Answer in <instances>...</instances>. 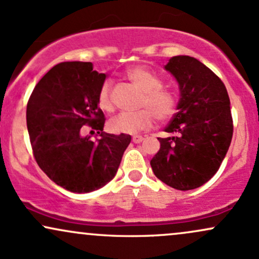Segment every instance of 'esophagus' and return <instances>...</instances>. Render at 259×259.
Wrapping results in <instances>:
<instances>
[{"instance_id": "esophagus-1", "label": "esophagus", "mask_w": 259, "mask_h": 259, "mask_svg": "<svg viewBox=\"0 0 259 259\" xmlns=\"http://www.w3.org/2000/svg\"><path fill=\"white\" fill-rule=\"evenodd\" d=\"M142 141H144V138H142V136H134L133 138L134 144H140V142Z\"/></svg>"}]
</instances>
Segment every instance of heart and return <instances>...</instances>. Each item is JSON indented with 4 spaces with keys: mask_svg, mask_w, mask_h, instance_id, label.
I'll use <instances>...</instances> for the list:
<instances>
[{
    "mask_svg": "<svg viewBox=\"0 0 259 259\" xmlns=\"http://www.w3.org/2000/svg\"><path fill=\"white\" fill-rule=\"evenodd\" d=\"M125 76L142 92L140 106L145 107V109L133 113L121 112L114 115L108 123L113 133L134 135L150 129L153 124V115L159 121L173 117L177 112L178 99L174 92L162 88V80L158 75L144 65H134L126 69ZM97 101L103 111L111 112L113 109L111 80H106L101 85Z\"/></svg>",
    "mask_w": 259,
    "mask_h": 259,
    "instance_id": "heart-1",
    "label": "heart"
}]
</instances>
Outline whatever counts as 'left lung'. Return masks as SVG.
Returning a JSON list of instances; mask_svg holds the SVG:
<instances>
[{"mask_svg": "<svg viewBox=\"0 0 259 259\" xmlns=\"http://www.w3.org/2000/svg\"><path fill=\"white\" fill-rule=\"evenodd\" d=\"M165 70L179 84L178 112L158 138L151 159L154 175L181 191L200 187L218 171L233 139V118L227 88L209 68L190 56L169 59Z\"/></svg>", "mask_w": 259, "mask_h": 259, "instance_id": "1", "label": "left lung"}]
</instances>
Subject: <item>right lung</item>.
Here are the masks:
<instances>
[{
  "instance_id": "1",
  "label": "right lung",
  "mask_w": 259,
  "mask_h": 259,
  "mask_svg": "<svg viewBox=\"0 0 259 259\" xmlns=\"http://www.w3.org/2000/svg\"><path fill=\"white\" fill-rule=\"evenodd\" d=\"M106 74L90 62H63L37 82L26 105V126L35 160L52 181L76 194L109 183L119 168L132 136L103 132L99 91ZM84 125L101 138L81 136Z\"/></svg>"
}]
</instances>
